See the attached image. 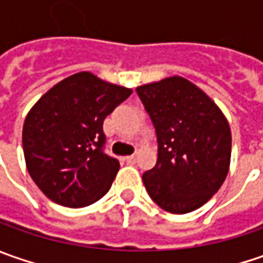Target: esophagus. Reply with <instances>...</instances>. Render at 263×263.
I'll list each match as a JSON object with an SVG mask.
<instances>
[{
  "instance_id": "1",
  "label": "esophagus",
  "mask_w": 263,
  "mask_h": 263,
  "mask_svg": "<svg viewBox=\"0 0 263 263\" xmlns=\"http://www.w3.org/2000/svg\"><path fill=\"white\" fill-rule=\"evenodd\" d=\"M126 162L127 164H135L136 162V157L135 155H128V157H126Z\"/></svg>"
}]
</instances>
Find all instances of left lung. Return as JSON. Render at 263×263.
Listing matches in <instances>:
<instances>
[{
	"instance_id": "1",
	"label": "left lung",
	"mask_w": 263,
	"mask_h": 263,
	"mask_svg": "<svg viewBox=\"0 0 263 263\" xmlns=\"http://www.w3.org/2000/svg\"><path fill=\"white\" fill-rule=\"evenodd\" d=\"M137 95L155 127L157 165L143 174L149 196L171 214H187L222 186L231 157L227 118L183 77L143 85Z\"/></svg>"
}]
</instances>
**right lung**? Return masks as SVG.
Masks as SVG:
<instances>
[{
	"label": "right lung",
	"instance_id": "add662e5",
	"mask_svg": "<svg viewBox=\"0 0 263 263\" xmlns=\"http://www.w3.org/2000/svg\"><path fill=\"white\" fill-rule=\"evenodd\" d=\"M132 89L76 73L51 87L23 126L26 167L44 195L61 206L82 208L105 195L120 162L104 152L102 124Z\"/></svg>",
	"mask_w": 263,
	"mask_h": 263
}]
</instances>
